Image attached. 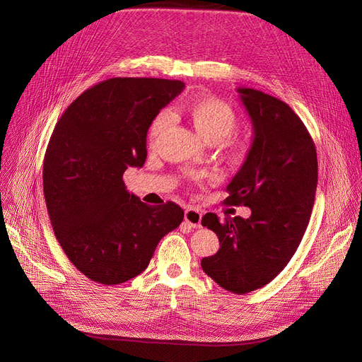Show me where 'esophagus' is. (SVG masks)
<instances>
[{"mask_svg": "<svg viewBox=\"0 0 362 362\" xmlns=\"http://www.w3.org/2000/svg\"><path fill=\"white\" fill-rule=\"evenodd\" d=\"M202 214L197 210V208H186L185 210V224L191 229H198L201 226Z\"/></svg>", "mask_w": 362, "mask_h": 362, "instance_id": "esophagus-1", "label": "esophagus"}]
</instances>
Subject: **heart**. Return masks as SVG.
<instances>
[{"mask_svg":"<svg viewBox=\"0 0 362 362\" xmlns=\"http://www.w3.org/2000/svg\"><path fill=\"white\" fill-rule=\"evenodd\" d=\"M185 112L192 120L197 132L208 142L223 141L224 156L232 164H242L251 152V141L245 136H232L238 116L226 101L216 97H199L189 100L183 105ZM170 122L167 111L158 112L149 127L151 141L157 139Z\"/></svg>","mask_w":362,"mask_h":362,"instance_id":"obj_1","label":"heart"}]
</instances>
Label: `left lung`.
Returning a JSON list of instances; mask_svg holds the SVG:
<instances>
[{
    "mask_svg": "<svg viewBox=\"0 0 362 362\" xmlns=\"http://www.w3.org/2000/svg\"><path fill=\"white\" fill-rule=\"evenodd\" d=\"M254 126L248 158L227 185L226 205L251 208V217L206 213L201 224L220 240L218 251L201 261L218 286L248 293L286 267L311 217L318 179L314 141L295 111L272 95L239 88Z\"/></svg>",
    "mask_w": 362,
    "mask_h": 362,
    "instance_id": "left-lung-1",
    "label": "left lung"
}]
</instances>
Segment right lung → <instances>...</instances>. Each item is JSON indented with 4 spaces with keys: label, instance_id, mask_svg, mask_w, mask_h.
<instances>
[{
    "label": "right lung",
    "instance_id": "right-lung-1",
    "mask_svg": "<svg viewBox=\"0 0 362 362\" xmlns=\"http://www.w3.org/2000/svg\"><path fill=\"white\" fill-rule=\"evenodd\" d=\"M180 81L114 78L85 90L57 122L44 157V197L63 251L92 281L141 274L183 221L175 202L151 206L126 191L127 167L146 160V133Z\"/></svg>",
    "mask_w": 362,
    "mask_h": 362
}]
</instances>
